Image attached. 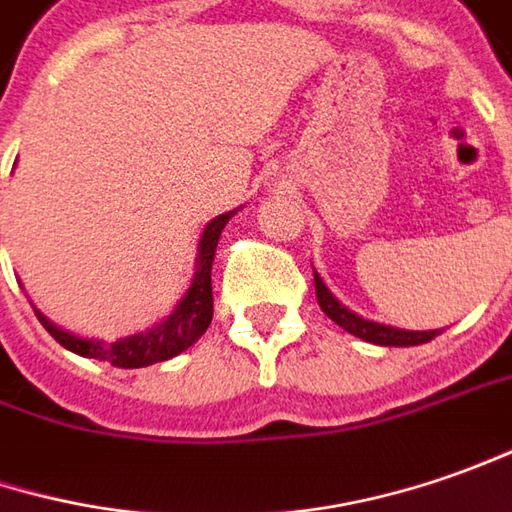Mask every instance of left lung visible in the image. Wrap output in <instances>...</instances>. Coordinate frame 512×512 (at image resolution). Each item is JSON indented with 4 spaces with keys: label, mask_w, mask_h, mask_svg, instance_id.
<instances>
[{
    "label": "left lung",
    "mask_w": 512,
    "mask_h": 512,
    "mask_svg": "<svg viewBox=\"0 0 512 512\" xmlns=\"http://www.w3.org/2000/svg\"><path fill=\"white\" fill-rule=\"evenodd\" d=\"M314 291H317V303L320 309L326 311V317H331L340 328H345L348 334L360 337L365 343L374 345H394V348H408V345H422L431 343L433 337L442 334V328H431V331H408V328L397 326H385V323H377V320H365L362 314L351 311L348 306H343L328 286L323 283V277L314 272Z\"/></svg>",
    "instance_id": "left-lung-1"
}]
</instances>
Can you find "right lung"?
<instances>
[{
  "instance_id": "obj_1",
  "label": "right lung",
  "mask_w": 512,
  "mask_h": 512,
  "mask_svg": "<svg viewBox=\"0 0 512 512\" xmlns=\"http://www.w3.org/2000/svg\"><path fill=\"white\" fill-rule=\"evenodd\" d=\"M238 212V209H235ZM235 212H223L218 218L206 223L201 240H198V255H195V274L189 280V289L178 300V306L169 311L161 323H155L147 331H135L130 337H118L115 343L93 340V337H81L67 328L56 326L50 317L33 306L39 323L50 331V337L56 343H62L67 351L87 357V360L113 362L115 368H144L152 362H164L178 357L192 343H198L203 331L212 323V260L221 232L226 229L229 218Z\"/></svg>"
}]
</instances>
